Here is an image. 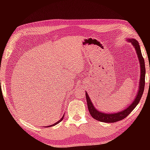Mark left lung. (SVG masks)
<instances>
[{
    "instance_id": "8db88e82",
    "label": "left lung",
    "mask_w": 150,
    "mask_h": 150,
    "mask_svg": "<svg viewBox=\"0 0 150 150\" xmlns=\"http://www.w3.org/2000/svg\"><path fill=\"white\" fill-rule=\"evenodd\" d=\"M127 41L130 42L133 45L136 50V54L138 55V58L139 62V66H140V79H139V89L138 92L137 93L135 99L132 103L130 106L126 107V108L122 111H119L118 112L115 113H105L103 112L98 111L97 109H96L94 106L93 103L91 102L89 96H88L87 91H85L86 98H87V103L88 106V109L91 114V116L95 120L103 122H107V123H112L120 121L125 118L127 116L129 115L132 111L136 106L138 105L139 100H140L142 96L143 95L144 87H145V76H146V68H145V62H144V59L142 55L140 47H139V43L135 39H128Z\"/></svg>"
}]
</instances>
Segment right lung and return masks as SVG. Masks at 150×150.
Wrapping results in <instances>:
<instances>
[{
	"label": "right lung",
	"mask_w": 150,
	"mask_h": 150,
	"mask_svg": "<svg viewBox=\"0 0 150 150\" xmlns=\"http://www.w3.org/2000/svg\"><path fill=\"white\" fill-rule=\"evenodd\" d=\"M63 117H64V115H63V116H62V118L60 119V120H59V121H57V122H55V124H52V125H50V126H44V127H47V128H48V127H51V126H55V125H56V124H57L58 123H59L61 121H62V120L63 119Z\"/></svg>",
	"instance_id": "add662e5"
}]
</instances>
